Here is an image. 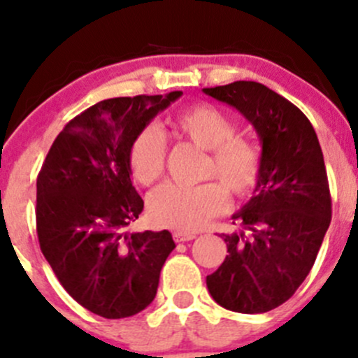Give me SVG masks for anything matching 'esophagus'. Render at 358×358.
<instances>
[{"label":"esophagus","mask_w":358,"mask_h":358,"mask_svg":"<svg viewBox=\"0 0 358 358\" xmlns=\"http://www.w3.org/2000/svg\"><path fill=\"white\" fill-rule=\"evenodd\" d=\"M174 241L176 242H187V241H193L194 239V234H189V232H184V230H176L174 234Z\"/></svg>","instance_id":"obj_1"}]
</instances>
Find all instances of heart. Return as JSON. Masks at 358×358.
<instances>
[{
  "label": "heart",
  "mask_w": 358,
  "mask_h": 358,
  "mask_svg": "<svg viewBox=\"0 0 358 358\" xmlns=\"http://www.w3.org/2000/svg\"><path fill=\"white\" fill-rule=\"evenodd\" d=\"M174 126L196 147L208 150L206 176H217L224 184L205 182L193 187L164 184L150 194L148 211L157 224L193 232L227 210V189L242 196L256 186L261 155L255 143L236 136V122L210 103H199L180 113ZM165 153L164 133L157 126L141 129L129 148L133 178L145 186L155 182L164 172Z\"/></svg>",
  "instance_id": "obj_1"
}]
</instances>
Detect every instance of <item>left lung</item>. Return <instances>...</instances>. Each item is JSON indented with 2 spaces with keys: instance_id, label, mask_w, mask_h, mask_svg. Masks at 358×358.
<instances>
[{
  "instance_id": "1",
  "label": "left lung",
  "mask_w": 358,
  "mask_h": 358,
  "mask_svg": "<svg viewBox=\"0 0 358 358\" xmlns=\"http://www.w3.org/2000/svg\"><path fill=\"white\" fill-rule=\"evenodd\" d=\"M203 92L239 110L261 141L255 193L232 215L242 230L220 236L229 256L206 276V287L225 309L268 313L309 275L331 222L317 134L299 107L263 83L234 82Z\"/></svg>"
}]
</instances>
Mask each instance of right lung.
Returning a JSON list of instances; mask_svg holds the SVG:
<instances>
[{
	"label": "right lung",
	"mask_w": 358,
	"mask_h": 358,
	"mask_svg": "<svg viewBox=\"0 0 358 358\" xmlns=\"http://www.w3.org/2000/svg\"><path fill=\"white\" fill-rule=\"evenodd\" d=\"M182 92L97 102L71 119L37 178L41 251L64 290L90 313L129 317L152 303L172 234L129 232L143 211L129 148Z\"/></svg>",
	"instance_id": "right-lung-1"
}]
</instances>
